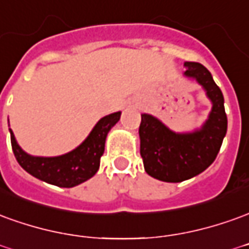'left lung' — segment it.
Returning <instances> with one entry per match:
<instances>
[{
  "mask_svg": "<svg viewBox=\"0 0 249 249\" xmlns=\"http://www.w3.org/2000/svg\"><path fill=\"white\" fill-rule=\"evenodd\" d=\"M185 66V75L196 78L213 102L202 129L185 135L174 133L149 114H142L139 128L140 155L147 174L173 183L196 177L214 161L228 126L224 95L209 70L197 62H186Z\"/></svg>",
  "mask_w": 249,
  "mask_h": 249,
  "instance_id": "8db88e82",
  "label": "left lung"
}]
</instances>
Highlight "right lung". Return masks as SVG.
<instances>
[{"instance_id": "obj_1", "label": "right lung", "mask_w": 249, "mask_h": 249, "mask_svg": "<svg viewBox=\"0 0 249 249\" xmlns=\"http://www.w3.org/2000/svg\"><path fill=\"white\" fill-rule=\"evenodd\" d=\"M120 116L121 113L117 112L101 119L78 148L62 156L37 158L25 154L10 130L12 149L18 164L35 178L59 187H72L83 183L98 171L107 132L119 121Z\"/></svg>"}]
</instances>
